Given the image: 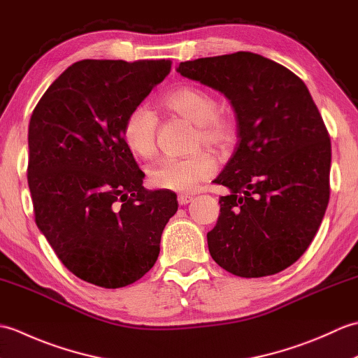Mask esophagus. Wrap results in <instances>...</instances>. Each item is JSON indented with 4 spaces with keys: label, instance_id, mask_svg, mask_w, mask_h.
Returning <instances> with one entry per match:
<instances>
[{
    "label": "esophagus",
    "instance_id": "1",
    "mask_svg": "<svg viewBox=\"0 0 358 358\" xmlns=\"http://www.w3.org/2000/svg\"><path fill=\"white\" fill-rule=\"evenodd\" d=\"M192 200H194V196L189 195V194H180V195H178V203L181 204V206H183V204L191 203Z\"/></svg>",
    "mask_w": 358,
    "mask_h": 358
}]
</instances>
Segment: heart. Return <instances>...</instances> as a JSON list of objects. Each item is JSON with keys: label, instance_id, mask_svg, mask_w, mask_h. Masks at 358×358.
I'll return each mask as SVG.
<instances>
[{"label": "heart", "instance_id": "b5f03b06", "mask_svg": "<svg viewBox=\"0 0 358 358\" xmlns=\"http://www.w3.org/2000/svg\"><path fill=\"white\" fill-rule=\"evenodd\" d=\"M159 104L196 126L194 148L206 144L222 149L232 138V121L218 110L215 96L196 86H180L162 96ZM158 120L146 106H136L123 123V140L132 154L148 158L155 152ZM217 163L209 152H195L185 158L164 157L149 167L150 185L167 191L189 192L203 180L210 178Z\"/></svg>", "mask_w": 358, "mask_h": 358}]
</instances>
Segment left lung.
I'll return each instance as SVG.
<instances>
[{"label": "left lung", "mask_w": 358, "mask_h": 358, "mask_svg": "<svg viewBox=\"0 0 358 358\" xmlns=\"http://www.w3.org/2000/svg\"><path fill=\"white\" fill-rule=\"evenodd\" d=\"M177 72L222 92L237 120L238 144L214 180L229 195L208 232L212 258L245 278L289 268L329 203L331 140L306 85L252 52L185 62Z\"/></svg>", "instance_id": "obj_1"}]
</instances>
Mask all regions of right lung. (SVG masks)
Returning <instances> with one entry per match:
<instances>
[{
	"label": "right lung",
	"mask_w": 358,
	"mask_h": 358,
	"mask_svg": "<svg viewBox=\"0 0 358 358\" xmlns=\"http://www.w3.org/2000/svg\"><path fill=\"white\" fill-rule=\"evenodd\" d=\"M171 59H83L52 83L29 123L27 183L38 229L78 278L106 289L155 264L177 195L148 191L123 123Z\"/></svg>",
	"instance_id": "1"
}]
</instances>
